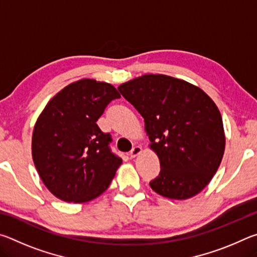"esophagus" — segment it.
Instances as JSON below:
<instances>
[{"label":"esophagus","instance_id":"esophagus-1","mask_svg":"<svg viewBox=\"0 0 257 257\" xmlns=\"http://www.w3.org/2000/svg\"><path fill=\"white\" fill-rule=\"evenodd\" d=\"M142 153V147L141 146H135L134 149L130 151V153H129V155H130V158L132 159H134V158H136V156L138 155V154H141Z\"/></svg>","mask_w":257,"mask_h":257}]
</instances>
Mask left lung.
I'll return each mask as SVG.
<instances>
[{"label": "left lung", "instance_id": "obj_1", "mask_svg": "<svg viewBox=\"0 0 257 257\" xmlns=\"http://www.w3.org/2000/svg\"><path fill=\"white\" fill-rule=\"evenodd\" d=\"M145 121L161 171L150 182L161 196L187 199L211 181L223 158V122L197 86L165 75H144L118 87Z\"/></svg>", "mask_w": 257, "mask_h": 257}]
</instances>
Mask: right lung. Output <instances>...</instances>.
Instances as JSON below:
<instances>
[{
  "instance_id": "right-lung-1",
  "label": "right lung",
  "mask_w": 257,
  "mask_h": 257,
  "mask_svg": "<svg viewBox=\"0 0 257 257\" xmlns=\"http://www.w3.org/2000/svg\"><path fill=\"white\" fill-rule=\"evenodd\" d=\"M120 94L107 82L80 79L46 104L35 123L32 153L42 181L64 202L85 203L110 186L122 163L96 121Z\"/></svg>"
}]
</instances>
